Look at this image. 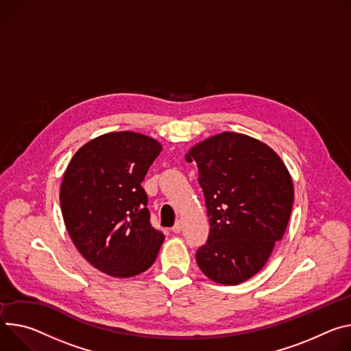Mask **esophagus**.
Returning a JSON list of instances; mask_svg holds the SVG:
<instances>
[{"label":"esophagus","mask_w":351,"mask_h":351,"mask_svg":"<svg viewBox=\"0 0 351 351\" xmlns=\"http://www.w3.org/2000/svg\"><path fill=\"white\" fill-rule=\"evenodd\" d=\"M181 228H182V226H181V221H177L173 227H171V231L174 232V234H178V232H181Z\"/></svg>","instance_id":"1"}]
</instances>
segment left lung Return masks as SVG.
<instances>
[{
    "label": "left lung",
    "mask_w": 351,
    "mask_h": 351,
    "mask_svg": "<svg viewBox=\"0 0 351 351\" xmlns=\"http://www.w3.org/2000/svg\"><path fill=\"white\" fill-rule=\"evenodd\" d=\"M185 159L198 166L210 224L198 266L220 285L248 280L286 231L294 199L287 167L267 145L236 132L199 142Z\"/></svg>",
    "instance_id": "obj_1"
}]
</instances>
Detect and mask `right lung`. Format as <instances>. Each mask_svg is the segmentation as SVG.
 I'll return each mask as SVG.
<instances>
[{
	"mask_svg": "<svg viewBox=\"0 0 351 351\" xmlns=\"http://www.w3.org/2000/svg\"><path fill=\"white\" fill-rule=\"evenodd\" d=\"M162 145L123 131L97 136L71 159L60 191L68 234L96 269L114 278L147 270L165 241L150 224L142 188Z\"/></svg>",
	"mask_w": 351,
	"mask_h": 351,
	"instance_id": "1",
	"label": "right lung"
}]
</instances>
